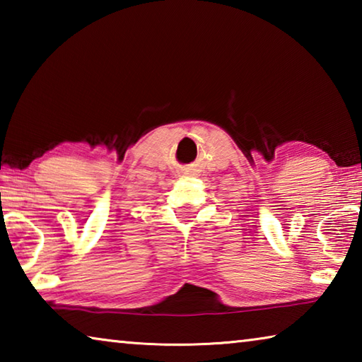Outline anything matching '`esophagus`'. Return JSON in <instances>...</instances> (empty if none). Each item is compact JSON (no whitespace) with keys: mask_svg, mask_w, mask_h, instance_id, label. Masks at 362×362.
<instances>
[{"mask_svg":"<svg viewBox=\"0 0 362 362\" xmlns=\"http://www.w3.org/2000/svg\"><path fill=\"white\" fill-rule=\"evenodd\" d=\"M183 170V174L185 175H194V169L193 168H185V169H182Z\"/></svg>","mask_w":362,"mask_h":362,"instance_id":"34e87169","label":"esophagus"}]
</instances>
